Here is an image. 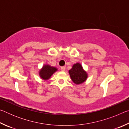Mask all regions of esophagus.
I'll list each match as a JSON object with an SVG mask.
<instances>
[{
  "label": "esophagus",
  "instance_id": "obj_1",
  "mask_svg": "<svg viewBox=\"0 0 129 129\" xmlns=\"http://www.w3.org/2000/svg\"><path fill=\"white\" fill-rule=\"evenodd\" d=\"M61 70L62 71H65V67H61Z\"/></svg>",
  "mask_w": 129,
  "mask_h": 129
}]
</instances>
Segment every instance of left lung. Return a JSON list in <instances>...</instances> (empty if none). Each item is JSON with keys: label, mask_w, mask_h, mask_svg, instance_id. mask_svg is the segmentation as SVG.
Listing matches in <instances>:
<instances>
[{"label": "left lung", "mask_w": 129, "mask_h": 129, "mask_svg": "<svg viewBox=\"0 0 129 129\" xmlns=\"http://www.w3.org/2000/svg\"><path fill=\"white\" fill-rule=\"evenodd\" d=\"M69 73L72 80L76 84H82L88 78V74L80 63L74 64L72 69L69 71Z\"/></svg>", "instance_id": "obj_1"}]
</instances>
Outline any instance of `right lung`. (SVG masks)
I'll return each instance as SVG.
<instances>
[{
	"mask_svg": "<svg viewBox=\"0 0 129 129\" xmlns=\"http://www.w3.org/2000/svg\"><path fill=\"white\" fill-rule=\"evenodd\" d=\"M57 71V69L55 67H51L49 65H44L43 67L40 72H39V76L44 80H47L51 77L53 74Z\"/></svg>",
	"mask_w": 129,
	"mask_h": 129,
	"instance_id": "obj_1",
	"label": "right lung"
}]
</instances>
